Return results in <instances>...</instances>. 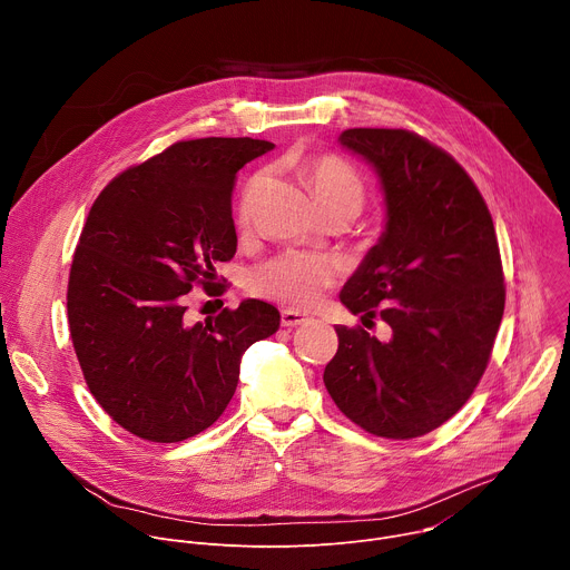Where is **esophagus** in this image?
I'll return each instance as SVG.
<instances>
[{
    "label": "esophagus",
    "mask_w": 570,
    "mask_h": 570,
    "mask_svg": "<svg viewBox=\"0 0 570 570\" xmlns=\"http://www.w3.org/2000/svg\"><path fill=\"white\" fill-rule=\"evenodd\" d=\"M311 317H306V315H302V313H297V311H293V308H284L282 311V327H288V330H293V327H299V324H306Z\"/></svg>",
    "instance_id": "1"
}]
</instances>
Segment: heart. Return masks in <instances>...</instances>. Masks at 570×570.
Listing matches in <instances>:
<instances>
[{"label":"heart","mask_w":570,"mask_h":570,"mask_svg":"<svg viewBox=\"0 0 570 570\" xmlns=\"http://www.w3.org/2000/svg\"><path fill=\"white\" fill-rule=\"evenodd\" d=\"M262 183L264 178L257 176L250 183L246 196H243L238 207L240 220H248L253 194ZM308 183L320 207L354 205L361 209L365 200L363 178L358 176L356 169H352L347 161H343L336 155L315 157L308 165ZM332 282H334V266L327 259L302 255V253H286L257 266L250 273L248 286L259 297L275 299L295 308H306L320 299L322 291Z\"/></svg>","instance_id":"1"}]
</instances>
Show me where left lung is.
<instances>
[{"instance_id":"8db88e82","label":"left lung","mask_w":570,"mask_h":570,"mask_svg":"<svg viewBox=\"0 0 570 570\" xmlns=\"http://www.w3.org/2000/svg\"><path fill=\"white\" fill-rule=\"evenodd\" d=\"M341 146L376 171L385 229L341 291L392 338L336 327L324 385L361 429L411 440L451 420L475 390L505 308L497 229L458 161L403 128H350Z\"/></svg>"}]
</instances>
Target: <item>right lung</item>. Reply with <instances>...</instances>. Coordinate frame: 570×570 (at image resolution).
I'll list each match as a JSON object with an SVG mask.
<instances>
[{"instance_id":"add662e5","label":"right lung","mask_w":570,"mask_h":570,"mask_svg":"<svg viewBox=\"0 0 570 570\" xmlns=\"http://www.w3.org/2000/svg\"><path fill=\"white\" fill-rule=\"evenodd\" d=\"M273 148L250 137L178 141L117 176L88 214L69 271V334L101 409L141 440L209 429L240 356L279 330V311L262 299L185 320V295L218 286L216 264L236 253V171Z\"/></svg>"}]
</instances>
